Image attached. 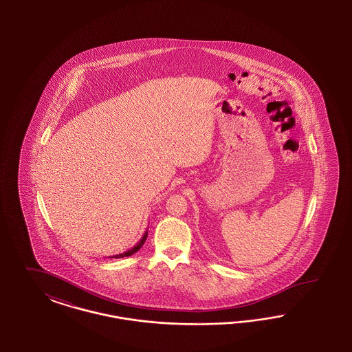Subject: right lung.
Instances as JSON below:
<instances>
[{"label": "right lung", "instance_id": "add662e5", "mask_svg": "<svg viewBox=\"0 0 352 352\" xmlns=\"http://www.w3.org/2000/svg\"><path fill=\"white\" fill-rule=\"evenodd\" d=\"M146 239H147V231L144 232V236H142V239L138 241V244L135 245V247L131 248V250H126V252H124V253H121V254H116V256H112V257H109V258H122V257H129L131 254H134L135 252H138L142 245L144 244V241H146Z\"/></svg>", "mask_w": 352, "mask_h": 352}]
</instances>
